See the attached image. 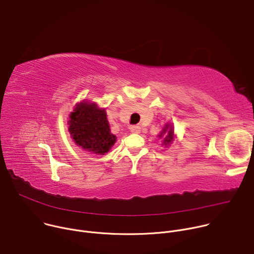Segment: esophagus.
Listing matches in <instances>:
<instances>
[{
  "instance_id": "1",
  "label": "esophagus",
  "mask_w": 254,
  "mask_h": 254,
  "mask_svg": "<svg viewBox=\"0 0 254 254\" xmlns=\"http://www.w3.org/2000/svg\"><path fill=\"white\" fill-rule=\"evenodd\" d=\"M129 130L132 132V133H139L140 132V127L138 126H131L129 127Z\"/></svg>"
}]
</instances>
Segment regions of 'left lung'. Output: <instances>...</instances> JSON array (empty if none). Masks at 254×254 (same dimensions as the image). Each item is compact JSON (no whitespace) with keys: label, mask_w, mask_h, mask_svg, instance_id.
Wrapping results in <instances>:
<instances>
[{"label":"left lung","mask_w":254,"mask_h":254,"mask_svg":"<svg viewBox=\"0 0 254 254\" xmlns=\"http://www.w3.org/2000/svg\"><path fill=\"white\" fill-rule=\"evenodd\" d=\"M158 136L164 137L163 139V146L164 147H170L172 142L175 139V133H174V127L170 123H167L164 127V128L162 129V131L160 132V134H158Z\"/></svg>","instance_id":"left-lung-1"}]
</instances>
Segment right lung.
<instances>
[{"instance_id":"obj_1","label":"right lung","mask_w":254,"mask_h":254,"mask_svg":"<svg viewBox=\"0 0 254 254\" xmlns=\"http://www.w3.org/2000/svg\"><path fill=\"white\" fill-rule=\"evenodd\" d=\"M71 138L84 151L104 155L117 141L112 133L105 108L97 103L82 100L75 104L67 122Z\"/></svg>"}]
</instances>
